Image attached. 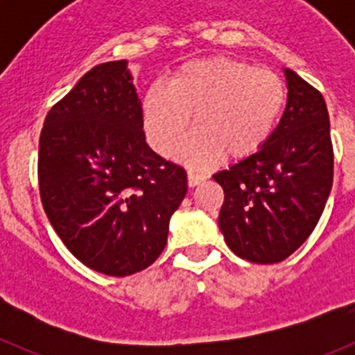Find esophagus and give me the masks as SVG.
<instances>
[{"label":"esophagus","mask_w":355,"mask_h":355,"mask_svg":"<svg viewBox=\"0 0 355 355\" xmlns=\"http://www.w3.org/2000/svg\"><path fill=\"white\" fill-rule=\"evenodd\" d=\"M205 180V174H199L196 171H188V187H197V184H200Z\"/></svg>","instance_id":"1"}]
</instances>
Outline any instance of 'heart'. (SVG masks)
Listing matches in <instances>:
<instances>
[{
  "mask_svg": "<svg viewBox=\"0 0 355 355\" xmlns=\"http://www.w3.org/2000/svg\"><path fill=\"white\" fill-rule=\"evenodd\" d=\"M286 105L284 81L272 71L225 56L188 62L167 87L153 85L144 96L147 140L156 153L171 156L190 126L193 137L180 158L206 167L225 155L243 159L256 155L274 133Z\"/></svg>",
  "mask_w": 355,
  "mask_h": 355,
  "instance_id": "heart-1",
  "label": "heart"
}]
</instances>
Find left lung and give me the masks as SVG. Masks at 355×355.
Returning a JSON list of instances; mask_svg holds the SVG:
<instances>
[{
	"instance_id": "obj_1",
	"label": "left lung",
	"mask_w": 355,
	"mask_h": 355,
	"mask_svg": "<svg viewBox=\"0 0 355 355\" xmlns=\"http://www.w3.org/2000/svg\"><path fill=\"white\" fill-rule=\"evenodd\" d=\"M288 103L270 140L213 174L224 190L218 225L225 243L250 263L286 259L318 224L332 188L334 153L324 96L284 69Z\"/></svg>"
}]
</instances>
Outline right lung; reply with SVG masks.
Segmentation results:
<instances>
[{
  "instance_id": "obj_1",
  "label": "right lung",
  "mask_w": 355,
  "mask_h": 355,
  "mask_svg": "<svg viewBox=\"0 0 355 355\" xmlns=\"http://www.w3.org/2000/svg\"><path fill=\"white\" fill-rule=\"evenodd\" d=\"M126 60L96 65L53 105L39 142L44 211L83 265L137 274L165 249L187 172L146 144Z\"/></svg>"
}]
</instances>
